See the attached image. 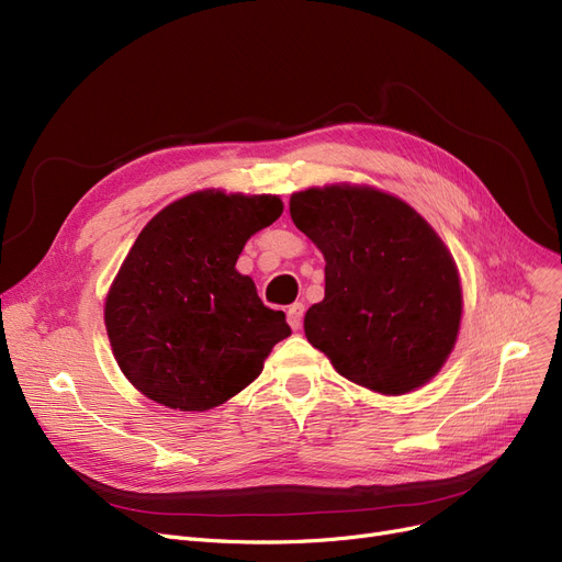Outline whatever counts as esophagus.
Returning a JSON list of instances; mask_svg holds the SVG:
<instances>
[{"label": "esophagus", "mask_w": 562, "mask_h": 562, "mask_svg": "<svg viewBox=\"0 0 562 562\" xmlns=\"http://www.w3.org/2000/svg\"><path fill=\"white\" fill-rule=\"evenodd\" d=\"M303 316H305V305H303V303L289 305V310H286V322H289L291 328L299 330V328L303 326Z\"/></svg>", "instance_id": "obj_1"}]
</instances>
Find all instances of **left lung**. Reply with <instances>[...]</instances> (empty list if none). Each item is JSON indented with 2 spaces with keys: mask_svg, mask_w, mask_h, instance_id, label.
Returning a JSON list of instances; mask_svg holds the SVG:
<instances>
[{
  "mask_svg": "<svg viewBox=\"0 0 562 562\" xmlns=\"http://www.w3.org/2000/svg\"><path fill=\"white\" fill-rule=\"evenodd\" d=\"M289 213L326 259L307 341L349 381L383 395L427 383L450 356L461 286L443 240L402 200L330 186L291 194Z\"/></svg>",
  "mask_w": 562,
  "mask_h": 562,
  "instance_id": "left-lung-1",
  "label": "left lung"
}]
</instances>
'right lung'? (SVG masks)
Here are the masks:
<instances>
[{"label":"right lung","instance_id":"right-lung-1","mask_svg":"<svg viewBox=\"0 0 562 562\" xmlns=\"http://www.w3.org/2000/svg\"><path fill=\"white\" fill-rule=\"evenodd\" d=\"M280 213L276 194L204 190L139 232L108 294L105 326L121 372L142 395L206 411L261 374L291 328L234 266L246 240Z\"/></svg>","mask_w":562,"mask_h":562}]
</instances>
